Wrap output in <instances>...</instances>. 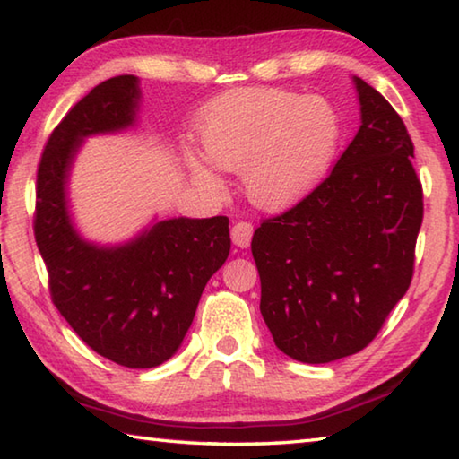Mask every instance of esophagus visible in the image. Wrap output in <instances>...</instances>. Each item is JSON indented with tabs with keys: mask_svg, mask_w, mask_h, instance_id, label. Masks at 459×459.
<instances>
[{
	"mask_svg": "<svg viewBox=\"0 0 459 459\" xmlns=\"http://www.w3.org/2000/svg\"><path fill=\"white\" fill-rule=\"evenodd\" d=\"M230 238L238 248H247L253 238V224L251 222H235L230 229Z\"/></svg>",
	"mask_w": 459,
	"mask_h": 459,
	"instance_id": "1",
	"label": "esophagus"
}]
</instances>
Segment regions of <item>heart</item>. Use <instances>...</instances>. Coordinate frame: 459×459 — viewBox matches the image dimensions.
Instances as JSON below:
<instances>
[{"mask_svg": "<svg viewBox=\"0 0 459 459\" xmlns=\"http://www.w3.org/2000/svg\"><path fill=\"white\" fill-rule=\"evenodd\" d=\"M340 115L322 97L283 89H240L221 97L200 126L204 155L192 153L194 180L221 188L222 172H243L255 208L281 212L307 198L336 153Z\"/></svg>", "mask_w": 459, "mask_h": 459, "instance_id": "heart-1", "label": "heart"}]
</instances>
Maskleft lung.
Segmentation results:
<instances>
[{"label": "left lung", "instance_id": "8db88e82", "mask_svg": "<svg viewBox=\"0 0 459 459\" xmlns=\"http://www.w3.org/2000/svg\"><path fill=\"white\" fill-rule=\"evenodd\" d=\"M360 129L332 174L255 230L261 316L293 360L325 364L360 352L413 277L423 221L413 142L391 103L352 76Z\"/></svg>", "mask_w": 459, "mask_h": 459}]
</instances>
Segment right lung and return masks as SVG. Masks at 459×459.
Here are the masks:
<instances>
[{
  "label": "right lung",
  "instance_id": "obj_1",
  "mask_svg": "<svg viewBox=\"0 0 459 459\" xmlns=\"http://www.w3.org/2000/svg\"><path fill=\"white\" fill-rule=\"evenodd\" d=\"M139 111V79L121 74L66 113L38 168L34 232L54 306L84 344L121 367L153 368L182 346L230 235L227 216H155L123 243H97L76 227L68 196L76 155L89 137L137 127Z\"/></svg>",
  "mask_w": 459,
  "mask_h": 459
}]
</instances>
